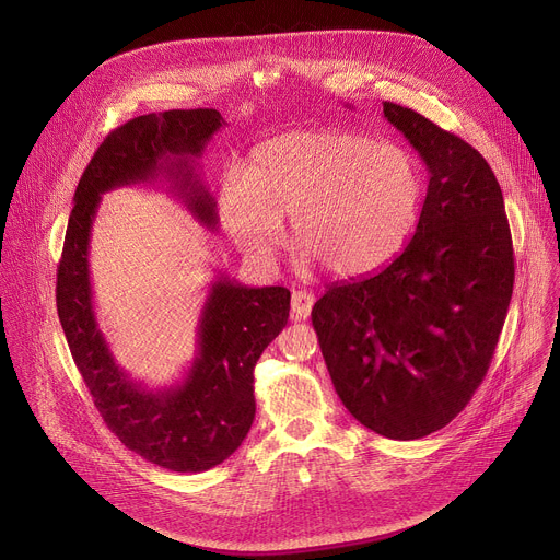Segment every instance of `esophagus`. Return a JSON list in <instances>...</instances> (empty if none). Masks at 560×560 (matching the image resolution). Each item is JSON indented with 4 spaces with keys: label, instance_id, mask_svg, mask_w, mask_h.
I'll use <instances>...</instances> for the list:
<instances>
[{
    "label": "esophagus",
    "instance_id": "34e87169",
    "mask_svg": "<svg viewBox=\"0 0 560 560\" xmlns=\"http://www.w3.org/2000/svg\"><path fill=\"white\" fill-rule=\"evenodd\" d=\"M313 304H315V296L306 290H294L292 292V311H290V317L294 322H304L308 319L311 311H313Z\"/></svg>",
    "mask_w": 560,
    "mask_h": 560
}]
</instances>
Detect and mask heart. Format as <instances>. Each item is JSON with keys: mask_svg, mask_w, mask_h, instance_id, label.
<instances>
[{"mask_svg": "<svg viewBox=\"0 0 560 560\" xmlns=\"http://www.w3.org/2000/svg\"><path fill=\"white\" fill-rule=\"evenodd\" d=\"M423 177L405 148L351 130H296L258 143L247 171L228 168L218 215L232 241L260 266L283 243V215L302 245L338 279L383 270L415 232Z\"/></svg>", "mask_w": 560, "mask_h": 560, "instance_id": "obj_1", "label": "heart"}]
</instances>
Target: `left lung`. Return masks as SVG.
Listing matches in <instances>:
<instances>
[{
    "instance_id": "left-lung-1",
    "label": "left lung",
    "mask_w": 560,
    "mask_h": 560,
    "mask_svg": "<svg viewBox=\"0 0 560 560\" xmlns=\"http://www.w3.org/2000/svg\"><path fill=\"white\" fill-rule=\"evenodd\" d=\"M383 112L430 173L417 232L381 272L328 285L311 317L353 419L409 441L448 425L487 376L515 268L489 162L415 109Z\"/></svg>"
}]
</instances>
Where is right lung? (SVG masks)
<instances>
[{
	"instance_id": "add662e5",
	"label": "right lung",
	"mask_w": 560,
	"mask_h": 560,
	"mask_svg": "<svg viewBox=\"0 0 560 560\" xmlns=\"http://www.w3.org/2000/svg\"><path fill=\"white\" fill-rule=\"evenodd\" d=\"M225 126L218 109H168L112 130L88 164L67 222L56 306L69 351L105 425L128 451L175 472H202L225 462L247 436L254 366L288 322L290 290L247 288L220 275L198 324V353L182 383L148 389L115 362L96 322L90 281V234L105 191L166 179L198 222L215 230V200L196 160Z\"/></svg>"
}]
</instances>
